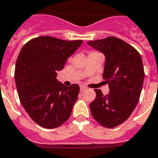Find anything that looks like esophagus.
Here are the masks:
<instances>
[{"mask_svg": "<svg viewBox=\"0 0 158 158\" xmlns=\"http://www.w3.org/2000/svg\"><path fill=\"white\" fill-rule=\"evenodd\" d=\"M86 89H87V88L84 87V86H81V87H80V92H83V91H85Z\"/></svg>", "mask_w": 158, "mask_h": 158, "instance_id": "34e87169", "label": "esophagus"}]
</instances>
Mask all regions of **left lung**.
Instances as JSON below:
<instances>
[{
	"label": "left lung",
	"mask_w": 158,
	"mask_h": 158,
	"mask_svg": "<svg viewBox=\"0 0 158 158\" xmlns=\"http://www.w3.org/2000/svg\"><path fill=\"white\" fill-rule=\"evenodd\" d=\"M88 44L105 55L102 76L110 86L106 96L95 89L97 97L90 104L91 113L101 126L115 127L130 117L139 101L144 79L141 56L129 44L114 36Z\"/></svg>",
	"instance_id": "left-lung-1"
}]
</instances>
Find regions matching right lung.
Wrapping results in <instances>:
<instances>
[{"label":"right lung","mask_w":158,"mask_h":158,"mask_svg":"<svg viewBox=\"0 0 158 158\" xmlns=\"http://www.w3.org/2000/svg\"><path fill=\"white\" fill-rule=\"evenodd\" d=\"M82 42L40 36L29 40L19 52L15 73L19 100L33 121L43 127H57L71 114L79 86L66 87L57 75Z\"/></svg>","instance_id":"right-lung-1"}]
</instances>
